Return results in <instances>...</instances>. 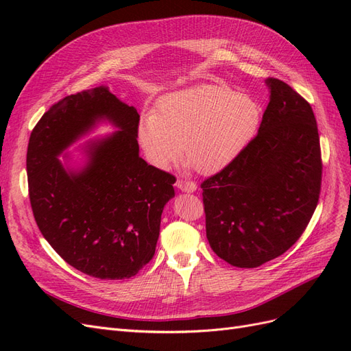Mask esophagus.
Masks as SVG:
<instances>
[{
    "mask_svg": "<svg viewBox=\"0 0 351 351\" xmlns=\"http://www.w3.org/2000/svg\"><path fill=\"white\" fill-rule=\"evenodd\" d=\"M176 187H177V189H180V190H182V192L193 193L197 186H196V183H193V182H187V180H182V178H178L177 182H176Z\"/></svg>",
    "mask_w": 351,
    "mask_h": 351,
    "instance_id": "34e87169",
    "label": "esophagus"
}]
</instances>
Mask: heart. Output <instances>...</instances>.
<instances>
[{
  "label": "heart",
  "mask_w": 351,
  "mask_h": 351,
  "mask_svg": "<svg viewBox=\"0 0 351 351\" xmlns=\"http://www.w3.org/2000/svg\"><path fill=\"white\" fill-rule=\"evenodd\" d=\"M261 120V105L250 95L224 84H197L159 99L156 114H146L139 124V142L158 168L183 152L186 167L210 174L240 155Z\"/></svg>",
  "instance_id": "heart-1"
}]
</instances>
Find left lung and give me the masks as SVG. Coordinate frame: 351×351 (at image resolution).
Here are the masks:
<instances>
[{
  "label": "left lung",
  "mask_w": 351,
  "mask_h": 351,
  "mask_svg": "<svg viewBox=\"0 0 351 351\" xmlns=\"http://www.w3.org/2000/svg\"><path fill=\"white\" fill-rule=\"evenodd\" d=\"M271 97L258 134L200 184L206 237L221 259L256 268L300 239L321 193L322 161L311 104L268 77Z\"/></svg>",
  "instance_id": "left-lung-1"
}]
</instances>
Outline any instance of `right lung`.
Returning a JSON list of instances; mask_svg holds the SVG:
<instances>
[{
    "label": "right lung",
    "mask_w": 351,
    "mask_h": 351,
    "mask_svg": "<svg viewBox=\"0 0 351 351\" xmlns=\"http://www.w3.org/2000/svg\"><path fill=\"white\" fill-rule=\"evenodd\" d=\"M101 119L120 131L87 144L88 161L70 170L58 155ZM141 115L107 86L69 95L30 133L26 169L36 224L73 268L124 280L149 262L176 177L139 156Z\"/></svg>",
    "instance_id": "right-lung-1"
}]
</instances>
